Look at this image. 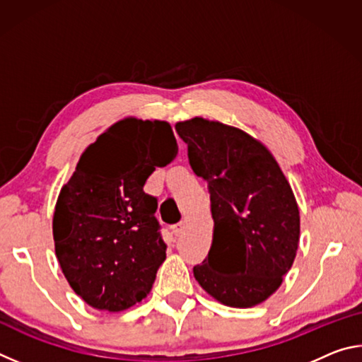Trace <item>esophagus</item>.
Instances as JSON below:
<instances>
[{
  "label": "esophagus",
  "instance_id": "34e87169",
  "mask_svg": "<svg viewBox=\"0 0 362 362\" xmlns=\"http://www.w3.org/2000/svg\"><path fill=\"white\" fill-rule=\"evenodd\" d=\"M183 228H185V223H183V222H179V223L173 225V231H174V235H175V236L182 235V233H183Z\"/></svg>",
  "mask_w": 362,
  "mask_h": 362
}]
</instances>
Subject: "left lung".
I'll list each match as a JSON object with an SVG mask.
<instances>
[{
    "instance_id": "left-lung-1",
    "label": "left lung",
    "mask_w": 362,
    "mask_h": 362,
    "mask_svg": "<svg viewBox=\"0 0 362 362\" xmlns=\"http://www.w3.org/2000/svg\"><path fill=\"white\" fill-rule=\"evenodd\" d=\"M189 166L207 180L214 241L194 278L214 298L249 308L272 296L296 259L300 216L296 196L265 146L222 122H177Z\"/></svg>"
}]
</instances>
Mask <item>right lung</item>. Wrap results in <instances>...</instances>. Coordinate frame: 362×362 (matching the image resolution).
I'll return each mask as SVG.
<instances>
[{"label": "right lung", "mask_w": 362, "mask_h": 362, "mask_svg": "<svg viewBox=\"0 0 362 362\" xmlns=\"http://www.w3.org/2000/svg\"><path fill=\"white\" fill-rule=\"evenodd\" d=\"M177 151L168 122L119 121L86 148L60 189L56 255L71 289L94 308H129L155 283L168 246L155 216L158 198L144 187Z\"/></svg>", "instance_id": "right-lung-1"}]
</instances>
